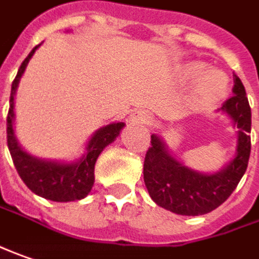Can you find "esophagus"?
<instances>
[{
  "label": "esophagus",
  "instance_id": "1",
  "mask_svg": "<svg viewBox=\"0 0 259 259\" xmlns=\"http://www.w3.org/2000/svg\"><path fill=\"white\" fill-rule=\"evenodd\" d=\"M132 120H133L136 124H149L152 121V116L148 111H136V113L132 116Z\"/></svg>",
  "mask_w": 259,
  "mask_h": 259
}]
</instances>
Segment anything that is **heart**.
<instances>
[{
  "mask_svg": "<svg viewBox=\"0 0 259 259\" xmlns=\"http://www.w3.org/2000/svg\"><path fill=\"white\" fill-rule=\"evenodd\" d=\"M187 75L191 79H198V87L201 91H204L210 97L222 96L228 88V76L216 69L206 71V65L203 63H191L187 68Z\"/></svg>",
  "mask_w": 259,
  "mask_h": 259,
  "instance_id": "b5f03b06",
  "label": "heart"
}]
</instances>
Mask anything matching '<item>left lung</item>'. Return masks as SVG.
Masks as SVG:
<instances>
[{"label": "left lung", "mask_w": 259, "mask_h": 259, "mask_svg": "<svg viewBox=\"0 0 259 259\" xmlns=\"http://www.w3.org/2000/svg\"><path fill=\"white\" fill-rule=\"evenodd\" d=\"M232 91L233 96L223 103L222 110L233 118L239 129L238 148L235 158L218 174H200L187 168L168 153L156 135L151 136V148L143 163V180L158 206L184 216L206 214L225 203L239 184L251 153V107L238 75H233Z\"/></svg>", "instance_id": "1"}]
</instances>
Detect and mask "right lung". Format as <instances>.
I'll use <instances>...</instances> for the list:
<instances>
[{"label":"right lung","instance_id":"1","mask_svg":"<svg viewBox=\"0 0 259 259\" xmlns=\"http://www.w3.org/2000/svg\"><path fill=\"white\" fill-rule=\"evenodd\" d=\"M33 48L28 56L23 61L21 66L11 85L10 108L7 116V143L11 153L14 166L24 184L37 196L52 201H73L84 198L94 186V166L97 158L103 149L110 145L118 136L124 123H111L106 127L97 130L96 135L87 146V153L75 163H58L41 161L30 156L27 152L21 149L14 136L13 120H14V94L17 90L18 81L27 66L30 58L39 48Z\"/></svg>","mask_w":259,"mask_h":259}]
</instances>
